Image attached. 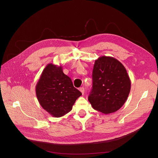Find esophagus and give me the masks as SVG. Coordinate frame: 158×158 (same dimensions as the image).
<instances>
[{
    "label": "esophagus",
    "instance_id": "1",
    "mask_svg": "<svg viewBox=\"0 0 158 158\" xmlns=\"http://www.w3.org/2000/svg\"><path fill=\"white\" fill-rule=\"evenodd\" d=\"M79 91L82 93V94H84V91H85V89H84V87H81L79 88Z\"/></svg>",
    "mask_w": 158,
    "mask_h": 158
}]
</instances>
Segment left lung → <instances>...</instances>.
Segmentation results:
<instances>
[{"mask_svg":"<svg viewBox=\"0 0 158 158\" xmlns=\"http://www.w3.org/2000/svg\"><path fill=\"white\" fill-rule=\"evenodd\" d=\"M92 77L88 98L92 107L104 114L120 109L131 89V81L122 63L113 57H99L95 60Z\"/></svg>","mask_w":158,"mask_h":158,"instance_id":"8db88e82","label":"left lung"}]
</instances>
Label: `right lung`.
I'll list each match as a JSON object with an SVG mask.
<instances>
[{"label": "right lung", "mask_w": 158, "mask_h": 158, "mask_svg": "<svg viewBox=\"0 0 158 158\" xmlns=\"http://www.w3.org/2000/svg\"><path fill=\"white\" fill-rule=\"evenodd\" d=\"M62 70V66L48 64L35 85L40 105L54 118L70 112L76 99L82 95Z\"/></svg>", "instance_id": "obj_1"}]
</instances>
